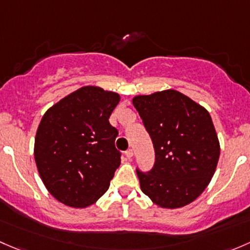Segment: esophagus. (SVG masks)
Returning a JSON list of instances; mask_svg holds the SVG:
<instances>
[{"label": "esophagus", "instance_id": "obj_1", "mask_svg": "<svg viewBox=\"0 0 250 250\" xmlns=\"http://www.w3.org/2000/svg\"><path fill=\"white\" fill-rule=\"evenodd\" d=\"M125 155H126V158H127L128 160H130V159L133 156V150H132V149H127V150L125 151Z\"/></svg>", "mask_w": 250, "mask_h": 250}]
</instances>
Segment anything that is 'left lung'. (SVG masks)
Wrapping results in <instances>:
<instances>
[{"mask_svg":"<svg viewBox=\"0 0 250 250\" xmlns=\"http://www.w3.org/2000/svg\"><path fill=\"white\" fill-rule=\"evenodd\" d=\"M132 104L155 150L150 171L136 169L141 189L159 207L189 205L209 184L219 160V140L209 113L172 89L138 95Z\"/></svg>","mask_w":250,"mask_h":250,"instance_id":"1","label":"left lung"}]
</instances>
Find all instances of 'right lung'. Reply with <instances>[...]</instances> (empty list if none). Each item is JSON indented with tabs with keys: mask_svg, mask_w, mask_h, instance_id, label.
<instances>
[{
	"mask_svg": "<svg viewBox=\"0 0 250 250\" xmlns=\"http://www.w3.org/2000/svg\"><path fill=\"white\" fill-rule=\"evenodd\" d=\"M117 92L83 86L50 107L35 140V160L48 191L74 208L95 203L120 166L118 130L109 124Z\"/></svg>",
	"mask_w": 250,
	"mask_h": 250,
	"instance_id": "add662e5",
	"label": "right lung"
}]
</instances>
